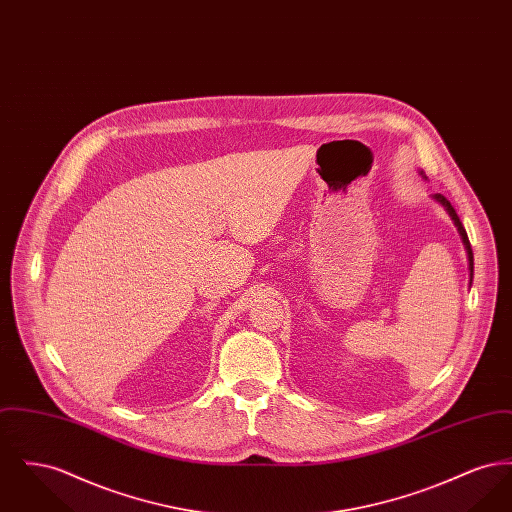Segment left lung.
I'll use <instances>...</instances> for the list:
<instances>
[{
  "label": "left lung",
  "instance_id": "obj_1",
  "mask_svg": "<svg viewBox=\"0 0 512 512\" xmlns=\"http://www.w3.org/2000/svg\"><path fill=\"white\" fill-rule=\"evenodd\" d=\"M422 174V172H420ZM434 199L441 203L443 207H445V211L449 213V217L453 219L455 222V226H457V230H459V234H461V238H463L464 249H466V255H468V265H470V284H472V272H474V255H472V247H470V242H468V236H466V230H464L463 222L461 219L457 217V213H455V209H453V205L443 197L441 194L434 195Z\"/></svg>",
  "mask_w": 512,
  "mask_h": 512
}]
</instances>
